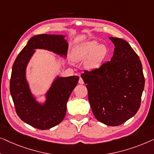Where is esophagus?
<instances>
[{
    "label": "esophagus",
    "mask_w": 154,
    "mask_h": 154,
    "mask_svg": "<svg viewBox=\"0 0 154 154\" xmlns=\"http://www.w3.org/2000/svg\"><path fill=\"white\" fill-rule=\"evenodd\" d=\"M79 83L80 84H84V81H83V79H82V77H79Z\"/></svg>",
    "instance_id": "1"
}]
</instances>
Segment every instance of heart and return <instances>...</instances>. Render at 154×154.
<instances>
[{
    "label": "heart",
    "mask_w": 154,
    "mask_h": 154,
    "mask_svg": "<svg viewBox=\"0 0 154 154\" xmlns=\"http://www.w3.org/2000/svg\"><path fill=\"white\" fill-rule=\"evenodd\" d=\"M109 49L98 41L91 40L79 44L73 51V59L76 61H84V68L93 71L103 66L109 55Z\"/></svg>",
    "instance_id": "b5f03b06"
}]
</instances>
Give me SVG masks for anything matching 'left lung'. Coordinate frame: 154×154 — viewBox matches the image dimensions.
I'll use <instances>...</instances> for the list:
<instances>
[{
	"label": "left lung",
	"instance_id": "1",
	"mask_svg": "<svg viewBox=\"0 0 154 154\" xmlns=\"http://www.w3.org/2000/svg\"><path fill=\"white\" fill-rule=\"evenodd\" d=\"M114 54L98 70H85L81 77L87 84L88 97L95 117L100 122L116 126L139 109L144 77L139 56L126 41L110 37Z\"/></svg>",
	"mask_w": 154,
	"mask_h": 154
}]
</instances>
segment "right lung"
Instances as JSON below:
<instances>
[{
  "mask_svg": "<svg viewBox=\"0 0 154 154\" xmlns=\"http://www.w3.org/2000/svg\"><path fill=\"white\" fill-rule=\"evenodd\" d=\"M65 35L41 34L28 42L14 60L10 90L17 115L35 128L47 130L59 124L66 116L68 102L79 81L78 76L56 77L47 92L46 100L41 104L31 94L26 78V69L37 49H46L66 57L68 44Z\"/></svg>",
  "mask_w": 154,
  "mask_h": 154,
  "instance_id": "obj_1",
  "label": "right lung"
}]
</instances>
